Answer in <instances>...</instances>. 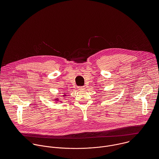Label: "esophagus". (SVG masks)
<instances>
[{
    "instance_id": "1",
    "label": "esophagus",
    "mask_w": 159,
    "mask_h": 159,
    "mask_svg": "<svg viewBox=\"0 0 159 159\" xmlns=\"http://www.w3.org/2000/svg\"><path fill=\"white\" fill-rule=\"evenodd\" d=\"M78 89L81 90H84L85 89V87H83V86H80V87H78Z\"/></svg>"
}]
</instances>
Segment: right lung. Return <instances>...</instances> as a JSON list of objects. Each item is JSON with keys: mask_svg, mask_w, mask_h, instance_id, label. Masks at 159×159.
I'll use <instances>...</instances> for the list:
<instances>
[{"mask_svg": "<svg viewBox=\"0 0 159 159\" xmlns=\"http://www.w3.org/2000/svg\"><path fill=\"white\" fill-rule=\"evenodd\" d=\"M63 97L66 96V94H65V93H64V94H63ZM54 101H59V98H56V99H54Z\"/></svg>", "mask_w": 159, "mask_h": 159, "instance_id": "add662e5", "label": "right lung"}]
</instances>
